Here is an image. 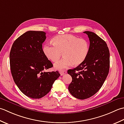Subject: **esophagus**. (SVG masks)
Returning <instances> with one entry per match:
<instances>
[{
	"instance_id": "obj_1",
	"label": "esophagus",
	"mask_w": 124,
	"mask_h": 124,
	"mask_svg": "<svg viewBox=\"0 0 124 124\" xmlns=\"http://www.w3.org/2000/svg\"><path fill=\"white\" fill-rule=\"evenodd\" d=\"M60 75L62 76V75H64L65 74V72H64V71L60 72Z\"/></svg>"
}]
</instances>
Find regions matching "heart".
I'll list each match as a JSON object with an SVG mask.
<instances>
[{"instance_id":"b5f03b06","label":"heart","mask_w":124,"mask_h":124,"mask_svg":"<svg viewBox=\"0 0 124 124\" xmlns=\"http://www.w3.org/2000/svg\"><path fill=\"white\" fill-rule=\"evenodd\" d=\"M53 43L45 44L43 51L47 58L53 62L58 60L63 53L64 58L54 64L55 69L61 71L72 65H80L86 59L90 50L89 43L87 39L70 34L55 36Z\"/></svg>"}]
</instances>
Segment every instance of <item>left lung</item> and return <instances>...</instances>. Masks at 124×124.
<instances>
[{
  "label": "left lung",
  "instance_id": "8db88e82",
  "mask_svg": "<svg viewBox=\"0 0 124 124\" xmlns=\"http://www.w3.org/2000/svg\"><path fill=\"white\" fill-rule=\"evenodd\" d=\"M83 32L89 39V54L82 63L67 70L72 78L68 88L69 92L80 100L92 97L101 89L110 68V52L106 42L94 32Z\"/></svg>",
  "mask_w": 124,
  "mask_h": 124
}]
</instances>
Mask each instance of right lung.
I'll return each mask as SVG.
<instances>
[{
	"instance_id": "obj_1",
	"label": "right lung",
	"mask_w": 124,
	"mask_h": 124,
	"mask_svg": "<svg viewBox=\"0 0 124 124\" xmlns=\"http://www.w3.org/2000/svg\"><path fill=\"white\" fill-rule=\"evenodd\" d=\"M45 35L41 31L26 32L14 42L9 54L14 82L23 94L34 99L46 95L60 75L58 71H43L53 66L43 51Z\"/></svg>"
}]
</instances>
